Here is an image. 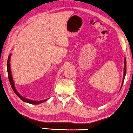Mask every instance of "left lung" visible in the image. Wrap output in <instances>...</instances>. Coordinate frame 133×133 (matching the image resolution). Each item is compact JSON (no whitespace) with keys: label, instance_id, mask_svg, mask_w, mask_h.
I'll return each mask as SVG.
<instances>
[{"label":"left lung","instance_id":"1","mask_svg":"<svg viewBox=\"0 0 133 133\" xmlns=\"http://www.w3.org/2000/svg\"><path fill=\"white\" fill-rule=\"evenodd\" d=\"M124 71H123V81H122V86H121V88L122 87L123 85V82H124V79H125V75H126V72H127V61H126V59L125 58V61H124Z\"/></svg>","mask_w":133,"mask_h":133}]
</instances>
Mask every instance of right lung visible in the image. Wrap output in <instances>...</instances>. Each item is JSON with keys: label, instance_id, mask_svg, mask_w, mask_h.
I'll list each match as a JSON object with an SVG mask.
<instances>
[{"label": "right lung", "instance_id": "obj_1", "mask_svg": "<svg viewBox=\"0 0 133 133\" xmlns=\"http://www.w3.org/2000/svg\"><path fill=\"white\" fill-rule=\"evenodd\" d=\"M11 54H10L8 56V61H7V71H8V79L9 81H10L11 86V88L12 89V90L14 91V92H15L16 95H17L18 97H19L20 99H21L22 101H23V102H25L31 103V104H33V105H38L40 104V103H42L43 102H45V101H46L48 99H45V100H42V101H32V100L26 99V98L23 97L22 96L21 94H20L19 92L17 91L16 90V87L14 86V81L12 79V74H11V67H10V59L11 57Z\"/></svg>", "mask_w": 133, "mask_h": 133}]
</instances>
